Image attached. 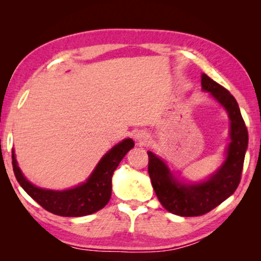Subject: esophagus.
I'll return each instance as SVG.
<instances>
[{
	"instance_id": "esophagus-1",
	"label": "esophagus",
	"mask_w": 261,
	"mask_h": 261,
	"mask_svg": "<svg viewBox=\"0 0 261 261\" xmlns=\"http://www.w3.org/2000/svg\"><path fill=\"white\" fill-rule=\"evenodd\" d=\"M135 138H136V140L138 141L140 145H144L147 141V139H148V135L145 134V132H143V131H139V132H137V134L135 135Z\"/></svg>"
}]
</instances>
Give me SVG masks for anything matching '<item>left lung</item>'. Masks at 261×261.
Masks as SVG:
<instances>
[{
	"label": "left lung",
	"instance_id": "obj_1",
	"mask_svg": "<svg viewBox=\"0 0 261 261\" xmlns=\"http://www.w3.org/2000/svg\"><path fill=\"white\" fill-rule=\"evenodd\" d=\"M202 91L222 106L230 121L224 160L206 179L189 182L176 176L167 163L148 151V174L162 206L179 216H199L208 213L236 191L241 182L249 136L236 99L207 74H201Z\"/></svg>",
	"mask_w": 261,
	"mask_h": 261
}]
</instances>
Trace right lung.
<instances>
[{
  "label": "right lung",
  "instance_id": "obj_1",
  "mask_svg": "<svg viewBox=\"0 0 261 261\" xmlns=\"http://www.w3.org/2000/svg\"><path fill=\"white\" fill-rule=\"evenodd\" d=\"M135 146L131 138L123 139L100 159L98 165L85 182L71 189L49 190L39 188L30 182L21 173L12 148V167L20 187L29 196L46 211L60 216H85L108 204L112 197V177L125 154Z\"/></svg>",
  "mask_w": 261,
  "mask_h": 261
}]
</instances>
